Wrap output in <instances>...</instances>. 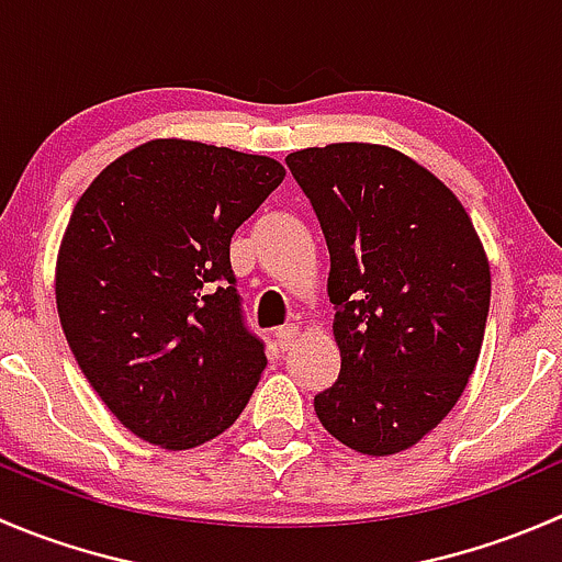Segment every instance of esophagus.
I'll return each instance as SVG.
<instances>
[{
  "instance_id": "34e87169",
  "label": "esophagus",
  "mask_w": 562,
  "mask_h": 562,
  "mask_svg": "<svg viewBox=\"0 0 562 562\" xmlns=\"http://www.w3.org/2000/svg\"><path fill=\"white\" fill-rule=\"evenodd\" d=\"M296 334H299V328L293 326V323H285V326L277 328V331H274L277 348H280V350H288V348H291V345L296 342Z\"/></svg>"
}]
</instances>
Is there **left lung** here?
Listing matches in <instances>:
<instances>
[{
    "label": "left lung",
    "mask_w": 562,
    "mask_h": 562,
    "mask_svg": "<svg viewBox=\"0 0 562 562\" xmlns=\"http://www.w3.org/2000/svg\"><path fill=\"white\" fill-rule=\"evenodd\" d=\"M285 162L331 258L342 364L315 413L348 449L400 454L449 416L473 375L490 260L454 192L402 151L328 144Z\"/></svg>",
    "instance_id": "1"
}]
</instances>
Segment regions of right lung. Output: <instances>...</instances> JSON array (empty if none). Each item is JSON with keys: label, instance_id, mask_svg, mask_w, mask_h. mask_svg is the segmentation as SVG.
Returning a JSON list of instances; mask_svg holds the SVG:
<instances>
[{"label": "right lung", "instance_id": "right-lung-1", "mask_svg": "<svg viewBox=\"0 0 562 562\" xmlns=\"http://www.w3.org/2000/svg\"><path fill=\"white\" fill-rule=\"evenodd\" d=\"M285 179L271 157L157 138L78 198L56 258V310L78 367L140 440L223 435L266 370L245 326L231 236Z\"/></svg>", "mask_w": 562, "mask_h": 562}]
</instances>
